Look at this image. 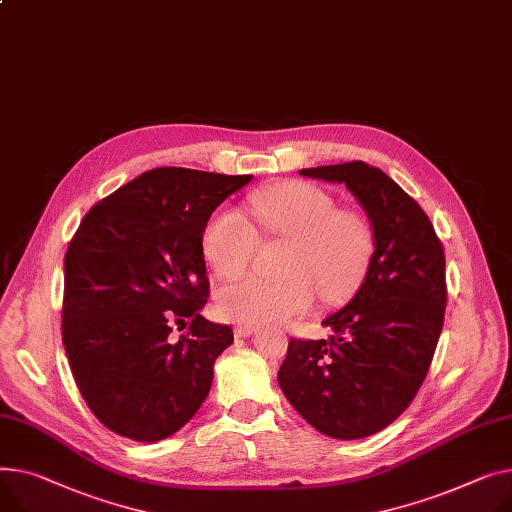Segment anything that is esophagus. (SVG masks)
Here are the masks:
<instances>
[{
    "label": "esophagus",
    "instance_id": "obj_1",
    "mask_svg": "<svg viewBox=\"0 0 512 512\" xmlns=\"http://www.w3.org/2000/svg\"><path fill=\"white\" fill-rule=\"evenodd\" d=\"M255 331H257V329L251 327V325H238V327L234 329V333L241 335V337H249V335H253Z\"/></svg>",
    "mask_w": 512,
    "mask_h": 512
}]
</instances>
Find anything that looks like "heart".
<instances>
[{
	"mask_svg": "<svg viewBox=\"0 0 512 512\" xmlns=\"http://www.w3.org/2000/svg\"><path fill=\"white\" fill-rule=\"evenodd\" d=\"M249 208L259 224L288 241L280 278L245 276L218 292V311L241 325L286 323L311 311L317 292L325 302L346 298L362 280L372 253L368 222L317 185L284 181L251 195ZM208 263L222 278L251 265L259 234L232 208L212 214L201 234Z\"/></svg>",
	"mask_w": 512,
	"mask_h": 512,
	"instance_id": "1",
	"label": "heart"
}]
</instances>
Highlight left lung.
<instances>
[{"mask_svg":"<svg viewBox=\"0 0 512 512\" xmlns=\"http://www.w3.org/2000/svg\"><path fill=\"white\" fill-rule=\"evenodd\" d=\"M302 177L344 183L374 230L366 278L329 339L290 337L278 381L319 432L354 440L397 420L422 387L445 323V249L426 212L381 168L362 160L302 168Z\"/></svg>","mask_w":512,"mask_h":512,"instance_id":"1","label":"left lung"}]
</instances>
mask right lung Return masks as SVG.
Masks as SVG:
<instances>
[{
	"instance_id": "obj_1",
	"label": "right lung",
	"mask_w": 512,
	"mask_h": 512,
	"mask_svg": "<svg viewBox=\"0 0 512 512\" xmlns=\"http://www.w3.org/2000/svg\"><path fill=\"white\" fill-rule=\"evenodd\" d=\"M251 179L152 168L94 203L72 236L63 348L90 412L115 434L166 438L208 397L232 329L199 315L210 296L201 234ZM185 320L188 333L175 343L172 325Z\"/></svg>"
}]
</instances>
